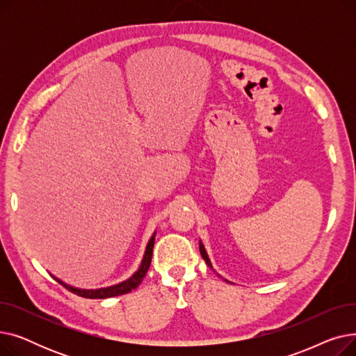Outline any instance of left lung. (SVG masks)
Returning a JSON list of instances; mask_svg holds the SVG:
<instances>
[{
  "label": "left lung",
  "mask_w": 356,
  "mask_h": 356,
  "mask_svg": "<svg viewBox=\"0 0 356 356\" xmlns=\"http://www.w3.org/2000/svg\"><path fill=\"white\" fill-rule=\"evenodd\" d=\"M199 250H200V254H202V257H203V259L207 261V264L212 268V264H211V261H209V258H208V254H207V251H204V248H203V245L200 244V247H199Z\"/></svg>",
  "instance_id": "8db88e82"
}]
</instances>
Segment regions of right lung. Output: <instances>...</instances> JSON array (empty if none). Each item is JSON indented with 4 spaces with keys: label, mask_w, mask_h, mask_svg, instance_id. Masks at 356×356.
Returning <instances> with one entry per match:
<instances>
[{
    "label": "right lung",
    "mask_w": 356,
    "mask_h": 356,
    "mask_svg": "<svg viewBox=\"0 0 356 356\" xmlns=\"http://www.w3.org/2000/svg\"><path fill=\"white\" fill-rule=\"evenodd\" d=\"M154 236L156 234L152 236V239H149L148 245H147V250H145V255L143 258V263H141V267L138 268V271L131 277L129 280H127V282L121 283V284H117V286H112V287H108V289H99V290H81V289H74V287H70L67 284H65L63 282H60V280H58L56 277H53L56 282H58L59 284H62L63 287H66L69 291H72L73 294H78L81 297H85V298H106V297H115V296H121V294H125V293H129L136 290L140 283L143 282V278L145 277L148 268H149V264H152V257H153V247H154Z\"/></svg>",
    "instance_id": "obj_1"
}]
</instances>
